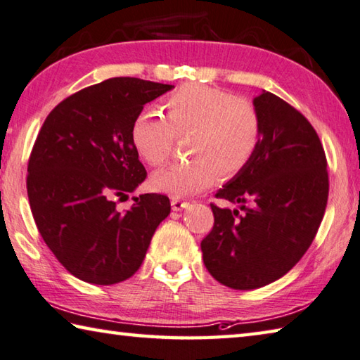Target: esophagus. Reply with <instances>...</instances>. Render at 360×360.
Wrapping results in <instances>:
<instances>
[{
	"label": "esophagus",
	"instance_id": "1",
	"mask_svg": "<svg viewBox=\"0 0 360 360\" xmlns=\"http://www.w3.org/2000/svg\"><path fill=\"white\" fill-rule=\"evenodd\" d=\"M170 205H172V210H175V212H180V210L186 209V207L190 205V202H186V200H181V199H176V198H174L172 200H170Z\"/></svg>",
	"mask_w": 360,
	"mask_h": 360
}]
</instances>
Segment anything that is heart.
Segmentation results:
<instances>
[{"instance_id":"b5f03b06","label":"heart","mask_w":360,"mask_h":360,"mask_svg":"<svg viewBox=\"0 0 360 360\" xmlns=\"http://www.w3.org/2000/svg\"><path fill=\"white\" fill-rule=\"evenodd\" d=\"M166 117L142 110L131 124V142L150 166L172 155L176 136L191 132L185 162L167 166L151 176L155 191L172 198L191 196L213 181L228 180L248 166L261 139V117L247 98L219 88L188 84L164 101Z\"/></svg>"}]
</instances>
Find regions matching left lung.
<instances>
[{
  "label": "left lung",
  "instance_id": "left-lung-1",
  "mask_svg": "<svg viewBox=\"0 0 360 360\" xmlns=\"http://www.w3.org/2000/svg\"><path fill=\"white\" fill-rule=\"evenodd\" d=\"M261 139L248 166L215 196L238 210L210 204L215 223L200 242L204 264L221 285L247 291L286 275L310 248L323 221L329 174L311 123L286 101L255 98Z\"/></svg>",
  "mask_w": 360,
  "mask_h": 360
}]
</instances>
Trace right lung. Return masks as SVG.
Returning <instances> with one entry per match:
<instances>
[{
	"label": "right lung",
	"mask_w": 360,
	"mask_h": 360,
	"mask_svg": "<svg viewBox=\"0 0 360 360\" xmlns=\"http://www.w3.org/2000/svg\"><path fill=\"white\" fill-rule=\"evenodd\" d=\"M174 85L113 77L63 99L49 113L28 161L31 213L50 251L69 274L93 285L134 275L151 237L170 213L164 194L128 198L147 176L131 142L143 105Z\"/></svg>",
	"instance_id": "1"
}]
</instances>
